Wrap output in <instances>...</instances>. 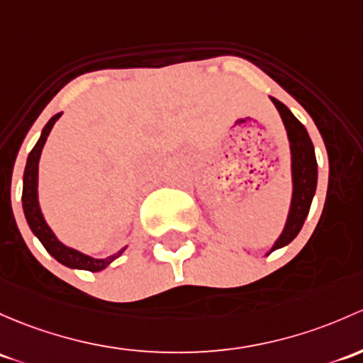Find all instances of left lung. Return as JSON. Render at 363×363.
Segmentation results:
<instances>
[{
    "mask_svg": "<svg viewBox=\"0 0 363 363\" xmlns=\"http://www.w3.org/2000/svg\"><path fill=\"white\" fill-rule=\"evenodd\" d=\"M274 108L280 113L281 121H284L285 132L289 139V150H291V179H292V196L291 207H289L287 220L281 230L280 236L274 240L272 249L264 255H269L273 250L281 249L289 245L303 228L306 220L308 212H310L313 196L316 191V181H318V165H316L315 147L308 135L304 125L294 116L291 109L281 104L278 99L269 97Z\"/></svg>",
    "mask_w": 363,
    "mask_h": 363,
    "instance_id": "1",
    "label": "left lung"
}]
</instances>
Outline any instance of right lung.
<instances>
[{"label":"right lung","instance_id":"right-lung-1","mask_svg":"<svg viewBox=\"0 0 363 363\" xmlns=\"http://www.w3.org/2000/svg\"><path fill=\"white\" fill-rule=\"evenodd\" d=\"M60 114H55L48 120V123L45 125L43 130H41L40 139H38L36 146L33 147V151L29 152L28 163H26L24 170V181H22V208H24L26 220H28L30 231L41 242V245L47 249L48 254L52 255L55 261H59L60 264L67 266L71 269H85V272H102V269L108 268L114 259L120 257L128 245H125L123 249H120L114 254L108 255V257H91L89 254H83V252L72 249V247L66 245V243L60 242L57 238V235L53 230L48 226L47 219H45L43 211H41L40 205V194H38V181H40V158L41 151H43L45 143H47L48 135H50L53 125L57 123V120L60 118Z\"/></svg>","mask_w":363,"mask_h":363}]
</instances>
